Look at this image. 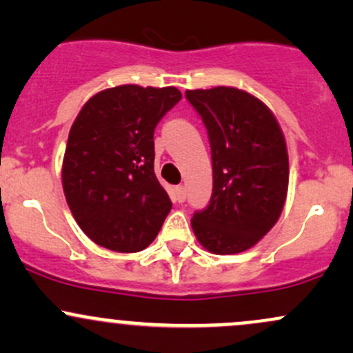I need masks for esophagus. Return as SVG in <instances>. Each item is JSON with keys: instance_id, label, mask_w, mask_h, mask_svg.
Returning a JSON list of instances; mask_svg holds the SVG:
<instances>
[{"instance_id": "1", "label": "esophagus", "mask_w": 353, "mask_h": 353, "mask_svg": "<svg viewBox=\"0 0 353 353\" xmlns=\"http://www.w3.org/2000/svg\"><path fill=\"white\" fill-rule=\"evenodd\" d=\"M174 190H176V192H174V194H176V201L177 202H184L185 201V188H184V185H177V188Z\"/></svg>"}]
</instances>
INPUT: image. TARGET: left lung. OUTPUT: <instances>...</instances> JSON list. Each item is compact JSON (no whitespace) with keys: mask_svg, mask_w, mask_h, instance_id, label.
<instances>
[{"mask_svg":"<svg viewBox=\"0 0 353 353\" xmlns=\"http://www.w3.org/2000/svg\"><path fill=\"white\" fill-rule=\"evenodd\" d=\"M208 129L212 196L190 219L209 252L239 254L257 244L281 217L289 188L282 129L261 99L237 88L185 91Z\"/></svg>","mask_w":353,"mask_h":353,"instance_id":"1","label":"left lung"}]
</instances>
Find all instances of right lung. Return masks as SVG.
I'll use <instances>...</instances> for the list:
<instances>
[{"instance_id":"obj_1","label":"right lung","mask_w":353,"mask_h":353,"mask_svg":"<svg viewBox=\"0 0 353 353\" xmlns=\"http://www.w3.org/2000/svg\"><path fill=\"white\" fill-rule=\"evenodd\" d=\"M179 89L124 84L92 96L71 125L63 189L92 242L139 252L156 239L172 202L154 174V129Z\"/></svg>"}]
</instances>
